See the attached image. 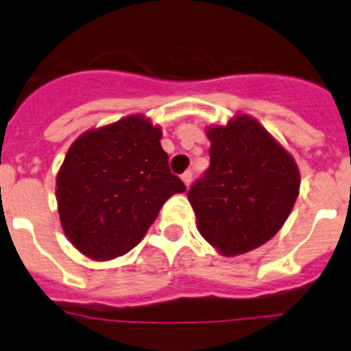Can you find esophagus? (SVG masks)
<instances>
[{"instance_id":"obj_1","label":"esophagus","mask_w":351,"mask_h":351,"mask_svg":"<svg viewBox=\"0 0 351 351\" xmlns=\"http://www.w3.org/2000/svg\"><path fill=\"white\" fill-rule=\"evenodd\" d=\"M181 179H182V182H184L186 186H190V182H191V179H193V172H191V170H188V172H184L181 176Z\"/></svg>"}]
</instances>
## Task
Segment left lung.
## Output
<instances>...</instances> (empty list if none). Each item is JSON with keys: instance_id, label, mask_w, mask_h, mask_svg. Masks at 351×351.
Returning <instances> with one entry per match:
<instances>
[{"instance_id": "left-lung-1", "label": "left lung", "mask_w": 351, "mask_h": 351, "mask_svg": "<svg viewBox=\"0 0 351 351\" xmlns=\"http://www.w3.org/2000/svg\"><path fill=\"white\" fill-rule=\"evenodd\" d=\"M210 165L188 200L197 228L221 255H243L274 237L299 197L300 173L287 149L247 114L206 130Z\"/></svg>"}]
</instances>
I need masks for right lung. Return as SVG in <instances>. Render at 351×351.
<instances>
[{
    "label": "right lung",
    "mask_w": 351,
    "mask_h": 351,
    "mask_svg": "<svg viewBox=\"0 0 351 351\" xmlns=\"http://www.w3.org/2000/svg\"><path fill=\"white\" fill-rule=\"evenodd\" d=\"M161 128L144 114L84 132L56 176L61 228L73 247L105 262L144 239L163 204L186 190L169 170Z\"/></svg>",
    "instance_id": "obj_1"
}]
</instances>
